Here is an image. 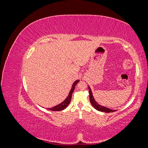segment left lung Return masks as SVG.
Segmentation results:
<instances>
[{"instance_id": "1", "label": "left lung", "mask_w": 148, "mask_h": 148, "mask_svg": "<svg viewBox=\"0 0 148 148\" xmlns=\"http://www.w3.org/2000/svg\"><path fill=\"white\" fill-rule=\"evenodd\" d=\"M88 89H89V101H90L91 105L95 107L96 110L101 112H106V113L114 112L116 111V110H112L110 109L107 108V107L104 106H102L98 104V103H97V102L95 100V98L93 97L91 89L89 86H88Z\"/></svg>"}]
</instances>
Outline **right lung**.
I'll return each instance as SVG.
<instances>
[{"label":"right lung","mask_w":148,"mask_h":148,"mask_svg":"<svg viewBox=\"0 0 148 148\" xmlns=\"http://www.w3.org/2000/svg\"><path fill=\"white\" fill-rule=\"evenodd\" d=\"M79 82V80H77V81H75L72 86H71V88L70 89V91L69 94L68 96L66 98V99L64 100V102H62L60 104H59V105L56 106L54 107H52V108H48L47 109H49V110H52V111H59V110H62L65 109L66 107L68 106L70 104V102L71 101V96H72V93L74 91V89L75 88V86L77 85V84Z\"/></svg>","instance_id":"obj_1"}]
</instances>
